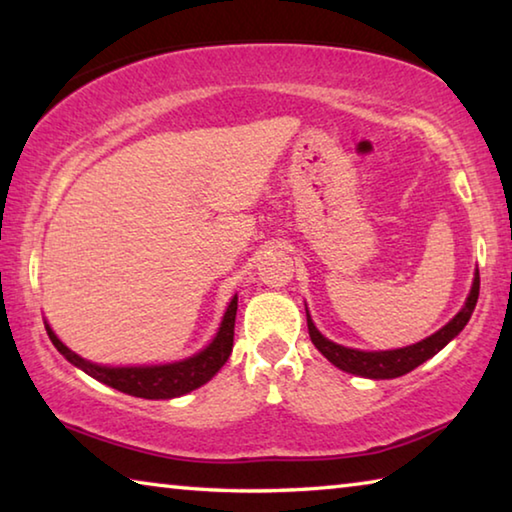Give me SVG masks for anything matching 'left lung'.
Instances as JSON below:
<instances>
[{
    "instance_id": "8db88e82",
    "label": "left lung",
    "mask_w": 512,
    "mask_h": 512,
    "mask_svg": "<svg viewBox=\"0 0 512 512\" xmlns=\"http://www.w3.org/2000/svg\"><path fill=\"white\" fill-rule=\"evenodd\" d=\"M476 300H479V268H474V280H472L470 293H467L465 298V305L447 325H443L438 332L427 336V339L404 345V348H393V350H357V348H345V345L329 341L327 336L320 334V329L314 325L307 305H305V311H307V327H309L311 343L316 345V350L323 354L332 366L350 372V375L366 377V379H395L422 366V363L429 361L431 357H436V354L443 350L449 341H454L456 336L463 332V327L470 323Z\"/></svg>"
}]
</instances>
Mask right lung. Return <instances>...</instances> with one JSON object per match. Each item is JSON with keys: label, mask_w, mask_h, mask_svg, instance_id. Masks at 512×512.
<instances>
[{"label": "right lung", "mask_w": 512, "mask_h": 512, "mask_svg": "<svg viewBox=\"0 0 512 512\" xmlns=\"http://www.w3.org/2000/svg\"><path fill=\"white\" fill-rule=\"evenodd\" d=\"M235 316H237V296H232L228 307L223 311V318L212 341L203 350L189 354L185 359L167 361V363H144V366H106V363H94L83 359L81 354L69 350L58 339L54 329L45 320L47 334L51 343L63 357L83 370L85 375L101 381L115 391H121L144 400H173V397L187 395L207 384L216 372L223 368L232 352V339H235Z\"/></svg>", "instance_id": "obj_1"}]
</instances>
